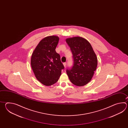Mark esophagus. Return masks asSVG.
<instances>
[{
	"label": "esophagus",
	"instance_id": "esophagus-1",
	"mask_svg": "<svg viewBox=\"0 0 128 128\" xmlns=\"http://www.w3.org/2000/svg\"><path fill=\"white\" fill-rule=\"evenodd\" d=\"M63 64H64V67H66V63H63Z\"/></svg>",
	"mask_w": 128,
	"mask_h": 128
}]
</instances>
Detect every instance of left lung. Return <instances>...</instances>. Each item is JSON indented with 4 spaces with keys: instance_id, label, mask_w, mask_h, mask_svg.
Masks as SVG:
<instances>
[{
    "instance_id": "left-lung-1",
    "label": "left lung",
    "mask_w": 128,
    "mask_h": 128,
    "mask_svg": "<svg viewBox=\"0 0 128 128\" xmlns=\"http://www.w3.org/2000/svg\"><path fill=\"white\" fill-rule=\"evenodd\" d=\"M66 42L73 54V65L66 73L70 82L83 86L90 81L98 65V58L90 44L86 39L76 36L67 38Z\"/></svg>"
}]
</instances>
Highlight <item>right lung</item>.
<instances>
[{
  "mask_svg": "<svg viewBox=\"0 0 128 128\" xmlns=\"http://www.w3.org/2000/svg\"><path fill=\"white\" fill-rule=\"evenodd\" d=\"M59 41L57 36H47L36 48L31 58V66L36 78L45 86L58 82L64 68L60 55L55 51Z\"/></svg>",
  "mask_w": 128,
  "mask_h": 128,
  "instance_id": "add662e5",
  "label": "right lung"
}]
</instances>
